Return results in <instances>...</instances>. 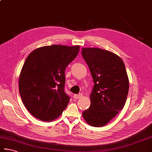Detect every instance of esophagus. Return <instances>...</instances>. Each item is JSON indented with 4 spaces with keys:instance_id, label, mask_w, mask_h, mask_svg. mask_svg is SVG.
<instances>
[{
    "instance_id": "1",
    "label": "esophagus",
    "mask_w": 152,
    "mask_h": 152,
    "mask_svg": "<svg viewBox=\"0 0 152 152\" xmlns=\"http://www.w3.org/2000/svg\"><path fill=\"white\" fill-rule=\"evenodd\" d=\"M82 96V95L81 94H74V96H73L74 99H79V98L81 97Z\"/></svg>"
}]
</instances>
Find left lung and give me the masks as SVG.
<instances>
[{
	"instance_id": "8db88e82",
	"label": "left lung",
	"mask_w": 152,
	"mask_h": 152,
	"mask_svg": "<svg viewBox=\"0 0 152 152\" xmlns=\"http://www.w3.org/2000/svg\"><path fill=\"white\" fill-rule=\"evenodd\" d=\"M82 55L94 83L90 107L82 116L90 125L103 126L125 105L129 89L125 66L118 55L99 48H82Z\"/></svg>"
}]
</instances>
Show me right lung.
I'll list each match as a JSON object with an SVG mask.
<instances>
[{"instance_id":"obj_1","label":"right lung","mask_w":152,"mask_h":152,"mask_svg":"<svg viewBox=\"0 0 152 152\" xmlns=\"http://www.w3.org/2000/svg\"><path fill=\"white\" fill-rule=\"evenodd\" d=\"M80 46L53 45L35 49L26 58L19 77V91L28 111L42 121H51L66 109L65 69L78 55Z\"/></svg>"}]
</instances>
